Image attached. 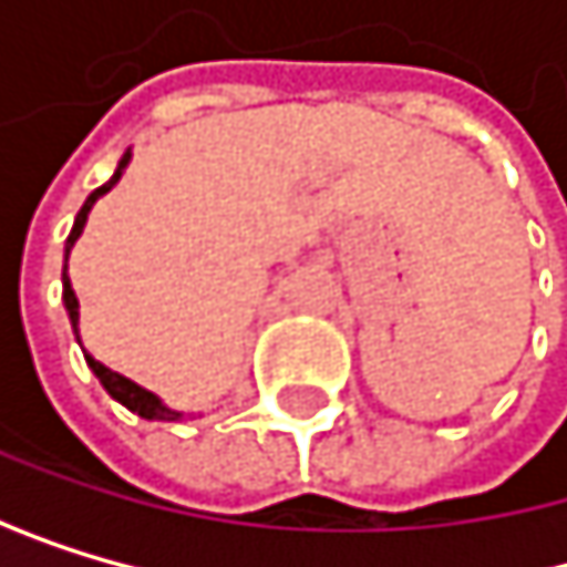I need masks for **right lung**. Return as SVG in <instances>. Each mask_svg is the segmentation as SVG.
<instances>
[{
  "mask_svg": "<svg viewBox=\"0 0 567 567\" xmlns=\"http://www.w3.org/2000/svg\"><path fill=\"white\" fill-rule=\"evenodd\" d=\"M132 163V148L125 152V156L118 159V169H115V176L107 179L104 186H97L91 197L84 200V207H81V214L74 217V227H71V234H68V248H63V255H71V248L78 245V237L84 234V224H87V214H91V207L104 197L107 189H112L118 179H122V173H125V166ZM60 281H63V309H68V316H71V326H74V337H78V319H81V306H78V296H74V289H71V278H68V265H63V275H60ZM84 360H87V367L94 370V378L101 381V388L112 394L118 404H125L132 415H138V419H145V422H179L183 419V411H176V408H169L159 394H152V391H145L142 384H135V381H128V378H122L118 370H112V367H104L101 360H94L91 353H84Z\"/></svg>",
  "mask_w": 567,
  "mask_h": 567,
  "instance_id": "1",
  "label": "right lung"
}]
</instances>
